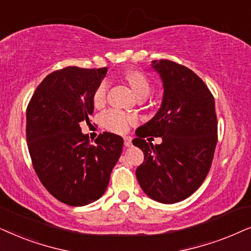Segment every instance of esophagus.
I'll use <instances>...</instances> for the list:
<instances>
[{"label":"esophagus","instance_id":"obj_1","mask_svg":"<svg viewBox=\"0 0 251 251\" xmlns=\"http://www.w3.org/2000/svg\"><path fill=\"white\" fill-rule=\"evenodd\" d=\"M124 145H125V147H131L132 146V138H131V136H124Z\"/></svg>","mask_w":251,"mask_h":251}]
</instances>
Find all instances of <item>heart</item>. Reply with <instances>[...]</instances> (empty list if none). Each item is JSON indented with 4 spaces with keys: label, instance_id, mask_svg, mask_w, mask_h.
Wrapping results in <instances>:
<instances>
[{
    "label": "heart",
    "instance_id": "b5f03b06",
    "mask_svg": "<svg viewBox=\"0 0 251 251\" xmlns=\"http://www.w3.org/2000/svg\"><path fill=\"white\" fill-rule=\"evenodd\" d=\"M125 80L127 81L132 92L134 93L136 98H147L149 95L151 85L146 75L139 71H128L125 75ZM106 93H108V85L102 82L93 94V103L96 108H101L104 105L106 100ZM135 123V117L125 115V113L110 110L102 116L103 126L109 131L115 133H124L127 131L129 124Z\"/></svg>",
    "mask_w": 251,
    "mask_h": 251
}]
</instances>
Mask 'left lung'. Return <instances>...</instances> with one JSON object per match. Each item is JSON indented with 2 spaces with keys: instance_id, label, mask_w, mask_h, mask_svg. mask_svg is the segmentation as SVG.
Instances as JSON below:
<instances>
[{
  "instance_id": "left-lung-1",
  "label": "left lung",
  "mask_w": 251,
  "mask_h": 251,
  "mask_svg": "<svg viewBox=\"0 0 251 251\" xmlns=\"http://www.w3.org/2000/svg\"><path fill=\"white\" fill-rule=\"evenodd\" d=\"M151 68L164 93L156 115L135 131L133 145L145 155L135 175L147 196L172 204L196 192L211 166L218 125L215 99L186 66L159 59L151 62ZM150 135L159 136L162 143H146Z\"/></svg>"
}]
</instances>
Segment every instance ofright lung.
Listing matches in <instances>:
<instances>
[{"label":"right lung","instance_id":"obj_1","mask_svg":"<svg viewBox=\"0 0 251 251\" xmlns=\"http://www.w3.org/2000/svg\"><path fill=\"white\" fill-rule=\"evenodd\" d=\"M108 68L69 66L47 75L26 111V139L36 175L53 198L71 206L93 203L105 193L124 140L103 132L89 143L80 123L94 112L93 94Z\"/></svg>","mask_w":251,"mask_h":251}]
</instances>
